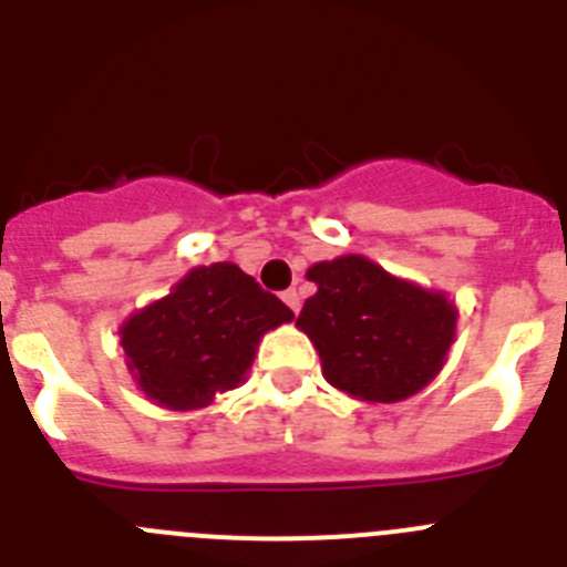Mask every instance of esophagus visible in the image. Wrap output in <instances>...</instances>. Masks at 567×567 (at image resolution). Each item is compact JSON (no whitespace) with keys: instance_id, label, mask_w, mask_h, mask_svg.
Instances as JSON below:
<instances>
[{"instance_id":"obj_1","label":"esophagus","mask_w":567,"mask_h":567,"mask_svg":"<svg viewBox=\"0 0 567 567\" xmlns=\"http://www.w3.org/2000/svg\"><path fill=\"white\" fill-rule=\"evenodd\" d=\"M284 303H287L295 315L300 312V295L295 292V289H287V292H284Z\"/></svg>"}]
</instances>
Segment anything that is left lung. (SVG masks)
<instances>
[{
	"mask_svg": "<svg viewBox=\"0 0 567 567\" xmlns=\"http://www.w3.org/2000/svg\"><path fill=\"white\" fill-rule=\"evenodd\" d=\"M318 292L295 327L312 340L327 383L363 403H400L443 372L457 338V303L443 289L385 272L365 255L307 269Z\"/></svg>",
	"mask_w": 567,
	"mask_h": 567,
	"instance_id": "1",
	"label": "left lung"
}]
</instances>
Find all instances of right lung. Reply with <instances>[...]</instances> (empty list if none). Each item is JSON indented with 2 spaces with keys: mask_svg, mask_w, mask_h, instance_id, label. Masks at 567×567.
Instances as JSON below:
<instances>
[{
  "mask_svg": "<svg viewBox=\"0 0 567 567\" xmlns=\"http://www.w3.org/2000/svg\"><path fill=\"white\" fill-rule=\"evenodd\" d=\"M295 320L252 275L221 260L193 267L164 298L122 320L135 389L169 412H198L238 389L264 334Z\"/></svg>",
  "mask_w": 567,
  "mask_h": 567,
  "instance_id": "right-lung-1",
  "label": "right lung"
}]
</instances>
